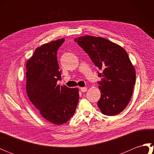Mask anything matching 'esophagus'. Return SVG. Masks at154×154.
<instances>
[{
  "label": "esophagus",
  "instance_id": "obj_1",
  "mask_svg": "<svg viewBox=\"0 0 154 154\" xmlns=\"http://www.w3.org/2000/svg\"><path fill=\"white\" fill-rule=\"evenodd\" d=\"M80 90H81V92L85 93V92H86V91H87V87H81L80 88Z\"/></svg>",
  "mask_w": 154,
  "mask_h": 154
}]
</instances>
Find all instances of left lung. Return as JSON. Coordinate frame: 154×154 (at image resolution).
I'll return each instance as SVG.
<instances>
[{
    "label": "left lung",
    "instance_id": "left-lung-1",
    "mask_svg": "<svg viewBox=\"0 0 154 154\" xmlns=\"http://www.w3.org/2000/svg\"><path fill=\"white\" fill-rule=\"evenodd\" d=\"M98 67L101 96L98 106L101 112L114 116L125 109L132 97L136 71L123 48L106 39L91 35L75 38Z\"/></svg>",
    "mask_w": 154,
    "mask_h": 154
}]
</instances>
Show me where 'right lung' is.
Segmentation results:
<instances>
[{"label": "right lung", "instance_id": "1", "mask_svg": "<svg viewBox=\"0 0 154 154\" xmlns=\"http://www.w3.org/2000/svg\"><path fill=\"white\" fill-rule=\"evenodd\" d=\"M64 41L62 38L37 48L26 63L29 99L45 119L58 125L73 116L79 99L78 88L57 84L61 79L57 51Z\"/></svg>", "mask_w": 154, "mask_h": 154}]
</instances>
